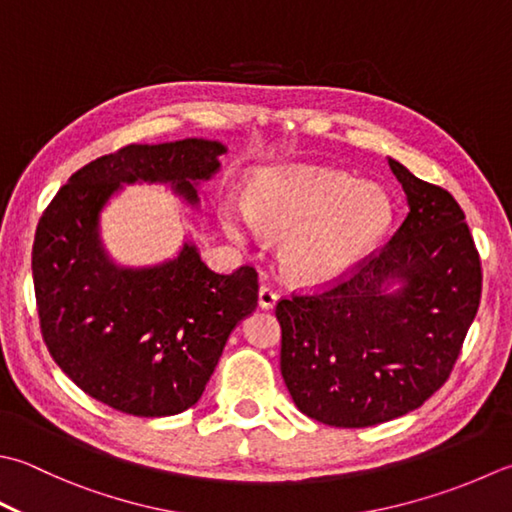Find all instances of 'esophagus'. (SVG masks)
Here are the masks:
<instances>
[{
  "label": "esophagus",
  "instance_id": "esophagus-1",
  "mask_svg": "<svg viewBox=\"0 0 512 512\" xmlns=\"http://www.w3.org/2000/svg\"><path fill=\"white\" fill-rule=\"evenodd\" d=\"M277 304V293L268 284L259 286V306L262 308H273Z\"/></svg>",
  "mask_w": 512,
  "mask_h": 512
}]
</instances>
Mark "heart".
<instances>
[{"label": "heart", "instance_id": "heart-1", "mask_svg": "<svg viewBox=\"0 0 512 512\" xmlns=\"http://www.w3.org/2000/svg\"><path fill=\"white\" fill-rule=\"evenodd\" d=\"M393 222L382 186L357 182L339 170L297 166L259 173L246 206H228L230 237L248 242L257 228L286 237L282 264L302 284H324L350 273Z\"/></svg>", "mask_w": 512, "mask_h": 512}]
</instances>
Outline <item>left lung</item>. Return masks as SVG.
Here are the masks:
<instances>
[{
    "label": "left lung",
    "instance_id": "1",
    "mask_svg": "<svg viewBox=\"0 0 512 512\" xmlns=\"http://www.w3.org/2000/svg\"><path fill=\"white\" fill-rule=\"evenodd\" d=\"M408 215L379 253L322 293L279 299L282 377L317 422L366 428L422 406L453 370L482 297V264L448 190L388 157Z\"/></svg>",
    "mask_w": 512,
    "mask_h": 512
}]
</instances>
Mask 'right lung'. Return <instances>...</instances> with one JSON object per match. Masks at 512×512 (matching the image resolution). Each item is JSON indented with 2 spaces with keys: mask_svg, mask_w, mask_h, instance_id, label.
I'll use <instances>...</instances> for the list:
<instances>
[{
  "mask_svg": "<svg viewBox=\"0 0 512 512\" xmlns=\"http://www.w3.org/2000/svg\"><path fill=\"white\" fill-rule=\"evenodd\" d=\"M226 146L210 139L130 144L79 168L37 224L33 282L39 326L55 364L97 402L135 417L197 404L228 335L257 306V273L210 270L186 242L175 259L119 266L99 215L124 184H168L197 206V184Z\"/></svg>",
  "mask_w": 512,
  "mask_h": 512,
  "instance_id": "add662e5",
  "label": "right lung"
}]
</instances>
